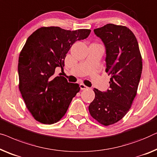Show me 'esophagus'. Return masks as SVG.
I'll use <instances>...</instances> for the list:
<instances>
[{"mask_svg": "<svg viewBox=\"0 0 157 157\" xmlns=\"http://www.w3.org/2000/svg\"><path fill=\"white\" fill-rule=\"evenodd\" d=\"M79 87H80L81 90H86V89H88V87H87V86L84 85L83 83H80V85H79Z\"/></svg>", "mask_w": 157, "mask_h": 157, "instance_id": "1", "label": "esophagus"}]
</instances>
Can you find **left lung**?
<instances>
[{"label":"left lung","instance_id":"8db88e82","mask_svg":"<svg viewBox=\"0 0 157 157\" xmlns=\"http://www.w3.org/2000/svg\"><path fill=\"white\" fill-rule=\"evenodd\" d=\"M94 31L105 46V71L111 78L106 91L94 88L88 110L107 126L121 120L130 108L142 74V56L135 35L126 27L107 24Z\"/></svg>","mask_w":157,"mask_h":157}]
</instances>
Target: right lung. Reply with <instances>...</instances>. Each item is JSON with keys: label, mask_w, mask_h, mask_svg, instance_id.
I'll use <instances>...</instances> for the list:
<instances>
[{"label": "right lung", "mask_w": 157, "mask_h": 157, "mask_svg": "<svg viewBox=\"0 0 157 157\" xmlns=\"http://www.w3.org/2000/svg\"><path fill=\"white\" fill-rule=\"evenodd\" d=\"M90 33L87 29L71 31L44 27L27 40L18 60L19 88L27 108L38 122H58L80 90L78 84L68 82L54 72L56 68L63 70L68 51Z\"/></svg>", "instance_id": "right-lung-1"}]
</instances>
